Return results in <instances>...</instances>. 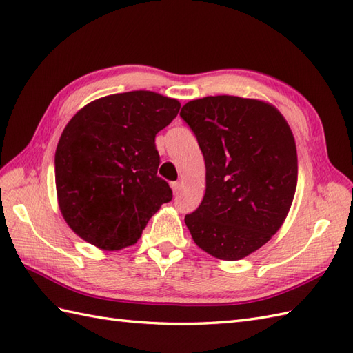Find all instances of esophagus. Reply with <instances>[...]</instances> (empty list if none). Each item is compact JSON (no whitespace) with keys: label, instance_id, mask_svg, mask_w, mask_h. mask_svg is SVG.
Listing matches in <instances>:
<instances>
[{"label":"esophagus","instance_id":"obj_1","mask_svg":"<svg viewBox=\"0 0 353 353\" xmlns=\"http://www.w3.org/2000/svg\"><path fill=\"white\" fill-rule=\"evenodd\" d=\"M171 190L177 194L180 190H182V182H171Z\"/></svg>","mask_w":353,"mask_h":353}]
</instances>
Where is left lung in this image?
Instances as JSON below:
<instances>
[{
	"label": "left lung",
	"instance_id": "8db88e82",
	"mask_svg": "<svg viewBox=\"0 0 353 353\" xmlns=\"http://www.w3.org/2000/svg\"><path fill=\"white\" fill-rule=\"evenodd\" d=\"M180 117L206 163V194L185 224L210 256L243 259L263 247L289 214L298 183L292 130L272 105L236 96L191 101Z\"/></svg>",
	"mask_w": 353,
	"mask_h": 353
}]
</instances>
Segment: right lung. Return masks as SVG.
Here are the masks:
<instances>
[{"label": "right lung", "instance_id": "add662e5", "mask_svg": "<svg viewBox=\"0 0 353 353\" xmlns=\"http://www.w3.org/2000/svg\"><path fill=\"white\" fill-rule=\"evenodd\" d=\"M179 110L176 99L139 90L105 96L72 117L55 150V185L79 237L106 251L129 247L171 201L154 137Z\"/></svg>", "mask_w": 353, "mask_h": 353}]
</instances>
